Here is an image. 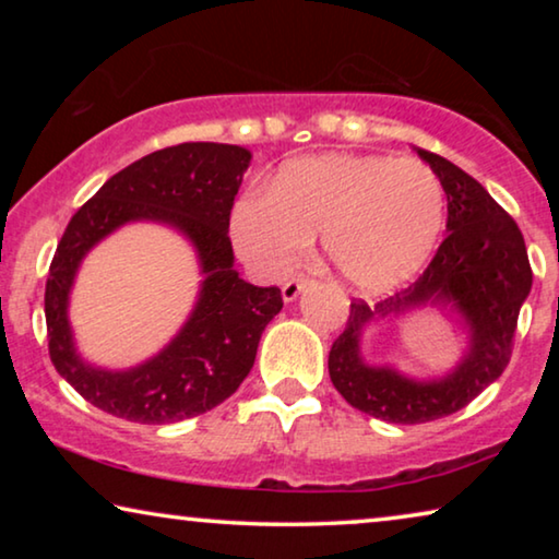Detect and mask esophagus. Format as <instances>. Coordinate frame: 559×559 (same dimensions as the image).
<instances>
[{
  "label": "esophagus",
  "mask_w": 559,
  "mask_h": 559,
  "mask_svg": "<svg viewBox=\"0 0 559 559\" xmlns=\"http://www.w3.org/2000/svg\"><path fill=\"white\" fill-rule=\"evenodd\" d=\"M305 287H308V280H305V277H297V280L285 282V287H282V300L295 302L297 297H300V293H302Z\"/></svg>",
  "instance_id": "34e87169"
}]
</instances>
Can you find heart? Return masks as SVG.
Returning a JSON list of instances; mask_svg holds the SVG:
<instances>
[{
    "instance_id": "1",
    "label": "heart",
    "mask_w": 559,
    "mask_h": 559,
    "mask_svg": "<svg viewBox=\"0 0 559 559\" xmlns=\"http://www.w3.org/2000/svg\"><path fill=\"white\" fill-rule=\"evenodd\" d=\"M445 193L430 167L386 155H316L287 163L270 193L251 190L231 213L243 262L277 277L323 234L328 264L361 293L417 277L438 249Z\"/></svg>"
}]
</instances>
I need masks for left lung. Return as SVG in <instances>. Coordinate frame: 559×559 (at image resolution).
<instances>
[{"label":"left lung","instance_id":"left-lung-1","mask_svg":"<svg viewBox=\"0 0 559 559\" xmlns=\"http://www.w3.org/2000/svg\"><path fill=\"white\" fill-rule=\"evenodd\" d=\"M448 195L445 241L407 289L369 308L350 302V316L335 338L328 371L350 407L394 425L448 417L493 384L507 369L519 310L532 289V266L514 218L488 190L450 159L417 150ZM450 307L466 328L469 348L453 370L415 380L393 367H373L360 354V338L373 319H399L415 309Z\"/></svg>","mask_w":559,"mask_h":559}]
</instances>
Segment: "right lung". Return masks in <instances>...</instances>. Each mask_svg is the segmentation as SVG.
I'll return each instance as SVG.
<instances>
[{
	"instance_id": "obj_1",
	"label": "right lung",
	"mask_w": 559,
	"mask_h": 559,
	"mask_svg": "<svg viewBox=\"0 0 559 559\" xmlns=\"http://www.w3.org/2000/svg\"><path fill=\"white\" fill-rule=\"evenodd\" d=\"M249 163L251 152L236 144L157 150L111 175L71 218L45 285L48 348L60 377L94 407L129 423H180L228 400L247 379L266 323L282 310L277 287H254L234 270L228 218ZM127 223L178 230L204 280L189 320L163 352L129 370H104L74 348L67 305L87 251Z\"/></svg>"
}]
</instances>
